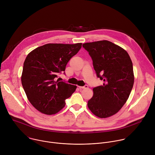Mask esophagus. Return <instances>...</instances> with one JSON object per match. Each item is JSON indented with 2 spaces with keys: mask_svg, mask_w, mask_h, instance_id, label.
Here are the masks:
<instances>
[{
  "mask_svg": "<svg viewBox=\"0 0 155 155\" xmlns=\"http://www.w3.org/2000/svg\"><path fill=\"white\" fill-rule=\"evenodd\" d=\"M87 87H88L87 85H85V86H78V87L80 88V90H81V89H85V88H87Z\"/></svg>",
  "mask_w": 155,
  "mask_h": 155,
  "instance_id": "esophagus-1",
  "label": "esophagus"
}]
</instances>
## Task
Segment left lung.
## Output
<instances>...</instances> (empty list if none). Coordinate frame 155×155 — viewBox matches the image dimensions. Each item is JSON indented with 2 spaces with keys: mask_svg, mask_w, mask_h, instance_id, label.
<instances>
[{
  "mask_svg": "<svg viewBox=\"0 0 155 155\" xmlns=\"http://www.w3.org/2000/svg\"><path fill=\"white\" fill-rule=\"evenodd\" d=\"M97 76L103 85L93 88L87 107L96 117L105 118L117 112L126 102L134 82L133 66L127 52L108 40L85 43Z\"/></svg>",
  "mask_w": 155,
  "mask_h": 155,
  "instance_id": "1",
  "label": "left lung"
}]
</instances>
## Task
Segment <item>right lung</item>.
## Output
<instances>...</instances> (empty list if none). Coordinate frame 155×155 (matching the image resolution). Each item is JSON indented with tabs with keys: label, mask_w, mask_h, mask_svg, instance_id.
<instances>
[{
	"label": "right lung",
	"mask_w": 155,
	"mask_h": 155,
	"mask_svg": "<svg viewBox=\"0 0 155 155\" xmlns=\"http://www.w3.org/2000/svg\"><path fill=\"white\" fill-rule=\"evenodd\" d=\"M81 45L48 43L28 54L21 83L29 101L40 112L48 115L58 113L65 107V100L75 92L77 86L56 78L59 73L65 71L68 62Z\"/></svg>",
	"instance_id": "right-lung-1"
}]
</instances>
